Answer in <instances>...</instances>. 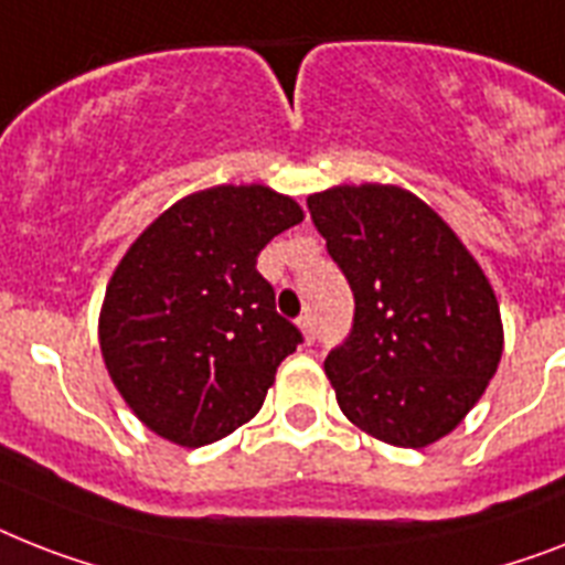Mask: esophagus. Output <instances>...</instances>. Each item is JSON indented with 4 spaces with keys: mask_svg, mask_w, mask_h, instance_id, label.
<instances>
[{
    "mask_svg": "<svg viewBox=\"0 0 565 565\" xmlns=\"http://www.w3.org/2000/svg\"><path fill=\"white\" fill-rule=\"evenodd\" d=\"M298 330H301V337H305L307 345H310V342H313V339H316L313 319H310V316H301V319H298Z\"/></svg>",
    "mask_w": 565,
    "mask_h": 565,
    "instance_id": "1",
    "label": "esophagus"
}]
</instances>
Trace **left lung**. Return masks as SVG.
<instances>
[{
    "label": "left lung",
    "instance_id": "1",
    "mask_svg": "<svg viewBox=\"0 0 565 565\" xmlns=\"http://www.w3.org/2000/svg\"><path fill=\"white\" fill-rule=\"evenodd\" d=\"M307 209L354 290L351 337L324 360L339 409L394 447L441 441L502 360L488 275L406 188L333 185L307 196Z\"/></svg>",
    "mask_w": 565,
    "mask_h": 565
}]
</instances>
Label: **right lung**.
Returning a JSON list of instances; mask_svg holds the SVG:
<instances>
[{"label": "right lung", "mask_w": 565, "mask_h": 565, "mask_svg": "<svg viewBox=\"0 0 565 565\" xmlns=\"http://www.w3.org/2000/svg\"><path fill=\"white\" fill-rule=\"evenodd\" d=\"M305 220L267 185L182 196L118 260L98 316L100 356L141 424L179 447L258 415L301 333L275 313L260 249Z\"/></svg>", "instance_id": "right-lung-1"}]
</instances>
